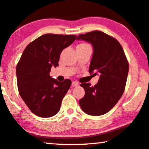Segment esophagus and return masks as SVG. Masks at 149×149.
<instances>
[{"instance_id": "esophagus-1", "label": "esophagus", "mask_w": 149, "mask_h": 149, "mask_svg": "<svg viewBox=\"0 0 149 149\" xmlns=\"http://www.w3.org/2000/svg\"><path fill=\"white\" fill-rule=\"evenodd\" d=\"M72 86L73 87H75V86H77L79 85V83L77 81H72Z\"/></svg>"}]
</instances>
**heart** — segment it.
<instances>
[{
  "label": "heart",
  "mask_w": 149,
  "mask_h": 149,
  "mask_svg": "<svg viewBox=\"0 0 149 149\" xmlns=\"http://www.w3.org/2000/svg\"><path fill=\"white\" fill-rule=\"evenodd\" d=\"M79 46H88L87 44H80L79 45Z\"/></svg>",
  "instance_id": "b5f03b06"
}]
</instances>
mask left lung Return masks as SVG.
Wrapping results in <instances>:
<instances>
[{"mask_svg": "<svg viewBox=\"0 0 149 149\" xmlns=\"http://www.w3.org/2000/svg\"><path fill=\"white\" fill-rule=\"evenodd\" d=\"M76 40L92 45L93 52L89 72L100 75L94 87L89 83L80 85L85 95L79 100V105L89 115H104L114 107L124 92L129 72L125 54L116 39L98 30L80 34Z\"/></svg>", "mask_w": 149, "mask_h": 149, "instance_id": "1", "label": "left lung"}]
</instances>
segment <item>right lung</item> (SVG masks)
<instances>
[{
    "label": "right lung",
    "mask_w": 149,
    "mask_h": 149,
    "mask_svg": "<svg viewBox=\"0 0 149 149\" xmlns=\"http://www.w3.org/2000/svg\"><path fill=\"white\" fill-rule=\"evenodd\" d=\"M76 38L75 35L46 34L30 43L16 66L20 95L31 111L40 117L57 114L72 81H58L49 75L58 65L60 54Z\"/></svg>",
    "instance_id": "1"
}]
</instances>
